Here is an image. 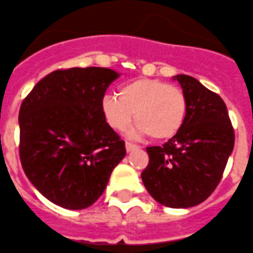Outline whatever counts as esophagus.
I'll return each mask as SVG.
<instances>
[{
    "instance_id": "esophagus-1",
    "label": "esophagus",
    "mask_w": 253,
    "mask_h": 253,
    "mask_svg": "<svg viewBox=\"0 0 253 253\" xmlns=\"http://www.w3.org/2000/svg\"><path fill=\"white\" fill-rule=\"evenodd\" d=\"M126 151L127 152H131V151H134V150H138L139 148V146H136V144L134 143H131V142H126Z\"/></svg>"
}]
</instances>
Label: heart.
Segmentation results:
<instances>
[{
  "instance_id": "1",
  "label": "heart",
  "mask_w": 253,
  "mask_h": 253,
  "mask_svg": "<svg viewBox=\"0 0 253 253\" xmlns=\"http://www.w3.org/2000/svg\"><path fill=\"white\" fill-rule=\"evenodd\" d=\"M101 109L114 130H126L134 114L140 134L166 140L178 134L184 125L187 98L183 90L163 81L136 78L121 86L118 95L106 94Z\"/></svg>"
}]
</instances>
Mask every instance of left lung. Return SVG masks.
I'll return each mask as SVG.
<instances>
[{"label":"left lung","mask_w":253,"mask_h":253,"mask_svg":"<svg viewBox=\"0 0 253 253\" xmlns=\"http://www.w3.org/2000/svg\"><path fill=\"white\" fill-rule=\"evenodd\" d=\"M187 98V117L178 134L163 146L147 147L142 172L148 194L162 206L190 208L215 191L235 144L227 106L194 77L178 74Z\"/></svg>","instance_id":"obj_1"}]
</instances>
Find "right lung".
<instances>
[{
	"mask_svg": "<svg viewBox=\"0 0 253 253\" xmlns=\"http://www.w3.org/2000/svg\"><path fill=\"white\" fill-rule=\"evenodd\" d=\"M119 73L73 67L46 75L19 109V158L28 179L51 203L90 207L103 194L125 142L107 125L102 98Z\"/></svg>",
	"mask_w": 253,
	"mask_h": 253,
	"instance_id": "add662e5",
	"label": "right lung"
}]
</instances>
